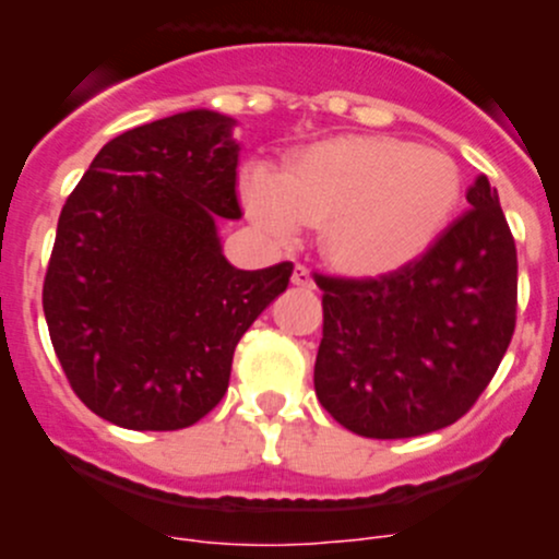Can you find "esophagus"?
Segmentation results:
<instances>
[{"instance_id": "1", "label": "esophagus", "mask_w": 559, "mask_h": 559, "mask_svg": "<svg viewBox=\"0 0 559 559\" xmlns=\"http://www.w3.org/2000/svg\"><path fill=\"white\" fill-rule=\"evenodd\" d=\"M292 284L302 286V289H313V275L306 264H297L295 273H292Z\"/></svg>"}]
</instances>
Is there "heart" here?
Masks as SVG:
<instances>
[{
	"label": "heart",
	"mask_w": 559,
	"mask_h": 559,
	"mask_svg": "<svg viewBox=\"0 0 559 559\" xmlns=\"http://www.w3.org/2000/svg\"><path fill=\"white\" fill-rule=\"evenodd\" d=\"M462 178L438 148L343 134L297 151L284 173L243 175L248 216L278 240L321 224V248L352 275H384L419 259L452 218Z\"/></svg>",
	"instance_id": "obj_1"
}]
</instances>
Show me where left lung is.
Here are the masks:
<instances>
[{
    "mask_svg": "<svg viewBox=\"0 0 559 559\" xmlns=\"http://www.w3.org/2000/svg\"><path fill=\"white\" fill-rule=\"evenodd\" d=\"M467 211L379 278L313 275L324 308L313 386L346 430L414 438L454 425L487 389L516 324V246L478 175Z\"/></svg>",
    "mask_w": 559,
    "mask_h": 559,
    "instance_id": "8db88e82",
    "label": "left lung"
}]
</instances>
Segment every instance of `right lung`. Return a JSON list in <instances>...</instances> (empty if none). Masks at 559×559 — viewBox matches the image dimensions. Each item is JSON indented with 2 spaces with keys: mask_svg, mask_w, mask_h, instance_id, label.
Wrapping results in <instances>:
<instances>
[{
  "mask_svg": "<svg viewBox=\"0 0 559 559\" xmlns=\"http://www.w3.org/2000/svg\"><path fill=\"white\" fill-rule=\"evenodd\" d=\"M235 118L186 110L103 145L61 207L43 284L72 392L127 430H180L218 405L233 354L295 264L238 270Z\"/></svg>",
  "mask_w": 559,
  "mask_h": 559,
  "instance_id": "right-lung-1",
  "label": "right lung"
}]
</instances>
